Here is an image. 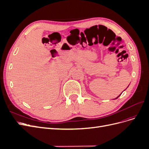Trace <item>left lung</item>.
Listing matches in <instances>:
<instances>
[{
    "instance_id": "left-lung-1",
    "label": "left lung",
    "mask_w": 149,
    "mask_h": 149,
    "mask_svg": "<svg viewBox=\"0 0 149 149\" xmlns=\"http://www.w3.org/2000/svg\"><path fill=\"white\" fill-rule=\"evenodd\" d=\"M120 95H121V94H120V95H119V96H118V97H116V98H115V99H114V100H116V99H118V97H119V96H120Z\"/></svg>"
}]
</instances>
